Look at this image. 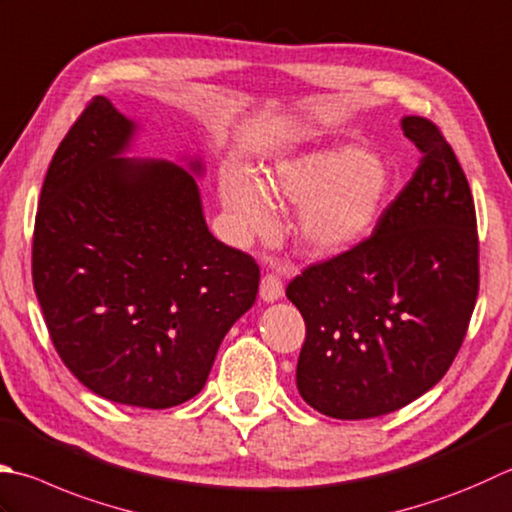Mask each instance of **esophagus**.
<instances>
[{
	"label": "esophagus",
	"instance_id": "1",
	"mask_svg": "<svg viewBox=\"0 0 512 512\" xmlns=\"http://www.w3.org/2000/svg\"><path fill=\"white\" fill-rule=\"evenodd\" d=\"M259 295H262L264 302H275L284 295V282L277 273H266L262 277V286H259Z\"/></svg>",
	"mask_w": 512,
	"mask_h": 512
}]
</instances>
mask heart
Listing matches in <instances>:
<instances>
[{"label": "heart", "instance_id": "obj_1", "mask_svg": "<svg viewBox=\"0 0 512 512\" xmlns=\"http://www.w3.org/2000/svg\"><path fill=\"white\" fill-rule=\"evenodd\" d=\"M388 170L357 146H330L277 162L268 188L299 208L295 237L310 255H337L362 239L382 206ZM219 199L237 239L250 242L275 230V206L266 186L242 168L219 177Z\"/></svg>", "mask_w": 512, "mask_h": 512}]
</instances>
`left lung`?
<instances>
[{
  "mask_svg": "<svg viewBox=\"0 0 512 512\" xmlns=\"http://www.w3.org/2000/svg\"><path fill=\"white\" fill-rule=\"evenodd\" d=\"M422 159L362 242L286 286L306 322L297 388L335 419L379 417L433 388L453 364L479 293L468 179L442 130L404 117Z\"/></svg>",
  "mask_w": 512,
  "mask_h": 512,
  "instance_id": "obj_1",
  "label": "left lung"
}]
</instances>
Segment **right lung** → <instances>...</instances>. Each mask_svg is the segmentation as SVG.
I'll return each mask as SVG.
<instances>
[{
	"label": "right lung",
	"mask_w": 512,
	"mask_h": 512,
	"mask_svg": "<svg viewBox=\"0 0 512 512\" xmlns=\"http://www.w3.org/2000/svg\"><path fill=\"white\" fill-rule=\"evenodd\" d=\"M133 130L106 97L70 126L39 195L33 286L79 382L110 402L170 408L204 388L255 304L259 266L210 235L184 168L117 157Z\"/></svg>",
	"instance_id": "add662e5"
}]
</instances>
